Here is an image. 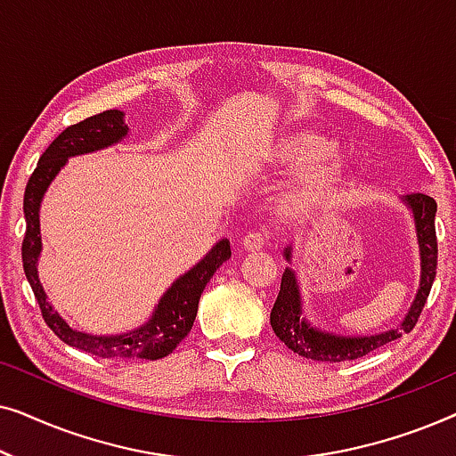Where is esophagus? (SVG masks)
Segmentation results:
<instances>
[{"mask_svg":"<svg viewBox=\"0 0 456 456\" xmlns=\"http://www.w3.org/2000/svg\"><path fill=\"white\" fill-rule=\"evenodd\" d=\"M240 245L248 253L259 251V248H264V245H265V234L264 232H248V234L242 236Z\"/></svg>","mask_w":456,"mask_h":456,"instance_id":"obj_1","label":"esophagus"}]
</instances>
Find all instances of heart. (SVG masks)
<instances>
[{
    "instance_id": "heart-1",
    "label": "heart",
    "mask_w": 456,
    "mask_h": 456,
    "mask_svg": "<svg viewBox=\"0 0 456 456\" xmlns=\"http://www.w3.org/2000/svg\"><path fill=\"white\" fill-rule=\"evenodd\" d=\"M336 153V142L314 128L278 130L255 151L259 164L278 172L307 170L278 205L289 224H303L328 214L345 201L354 184V167Z\"/></svg>"
}]
</instances>
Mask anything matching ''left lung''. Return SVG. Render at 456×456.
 Masks as SVG:
<instances>
[{
    "instance_id": "obj_1",
    "label": "left lung",
    "mask_w": 456,
    "mask_h": 456,
    "mask_svg": "<svg viewBox=\"0 0 456 456\" xmlns=\"http://www.w3.org/2000/svg\"><path fill=\"white\" fill-rule=\"evenodd\" d=\"M401 201L407 205L415 222L417 245H419V286H417L415 298L411 303L407 315L396 328L386 330L379 334L370 336H345L336 332H326V330L314 326L307 320L303 309L301 286H298V276L292 267H286L282 284L273 309L270 314V323L273 334L284 342L290 351H295L301 357L314 361H353L363 357V354L376 351V348L388 345V342L401 338L404 332H411L415 328L417 317H419L423 305H426L429 290H432L436 278V265H438V240H436V209L438 205L429 195L423 192H413L404 195ZM286 261L292 264V247L284 248Z\"/></svg>"
}]
</instances>
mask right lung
I'll return each mask as SVG.
<instances>
[{
	"label": "right lung",
	"mask_w": 456,
	"mask_h": 456,
	"mask_svg": "<svg viewBox=\"0 0 456 456\" xmlns=\"http://www.w3.org/2000/svg\"><path fill=\"white\" fill-rule=\"evenodd\" d=\"M128 136L124 124V111L108 110L103 114L91 116L86 120L72 124L55 139L41 155L35 172L30 174L24 191V220L27 232L22 240V265L30 289L39 303L43 320L61 342L102 359H161L176 348L195 323L199 298L217 267L230 259V240H217L205 257L172 282L155 305L153 314L142 326L122 334H86L68 326V322L47 301L43 290L37 264L41 255V222L39 209L49 184L58 176L66 161L77 155L102 151Z\"/></svg>",
	"instance_id": "add662e5"
}]
</instances>
